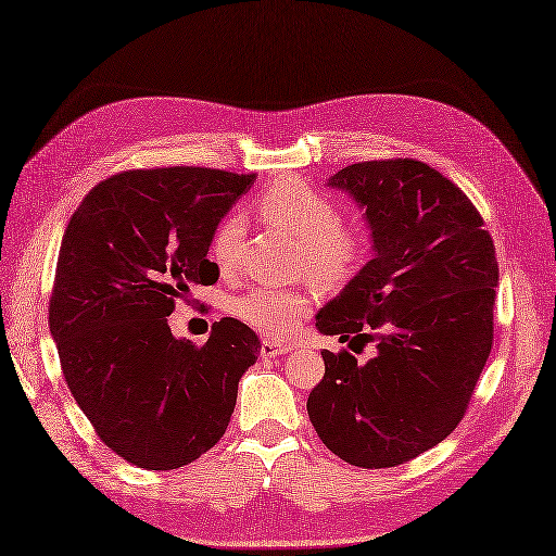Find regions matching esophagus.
Wrapping results in <instances>:
<instances>
[{
    "instance_id": "obj_1",
    "label": "esophagus",
    "mask_w": 556,
    "mask_h": 556,
    "mask_svg": "<svg viewBox=\"0 0 556 556\" xmlns=\"http://www.w3.org/2000/svg\"><path fill=\"white\" fill-rule=\"evenodd\" d=\"M289 353V346L285 344H277V341H263V346H260V356L263 358H277V356H285Z\"/></svg>"
}]
</instances>
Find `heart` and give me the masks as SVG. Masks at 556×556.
Here are the masks:
<instances>
[{
	"instance_id": "1",
	"label": "heart",
	"mask_w": 556,
	"mask_h": 556,
	"mask_svg": "<svg viewBox=\"0 0 556 556\" xmlns=\"http://www.w3.org/2000/svg\"><path fill=\"white\" fill-rule=\"evenodd\" d=\"M269 227L299 241V267L320 285H339L358 269L368 253V229L361 222L337 219V207L323 191L296 176L271 184L257 203ZM243 239L241 217L224 219L212 236L210 253L222 271H231ZM311 299L303 291L255 287L231 301V313L267 337H287L308 313Z\"/></svg>"
}]
</instances>
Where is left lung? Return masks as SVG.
I'll return each instance as SVG.
<instances>
[{
  "mask_svg": "<svg viewBox=\"0 0 556 556\" xmlns=\"http://www.w3.org/2000/svg\"><path fill=\"white\" fill-rule=\"evenodd\" d=\"M327 186L363 210L372 260L317 311L315 327L356 353L375 341V356L323 351L308 416L346 464L399 466L456 430L485 368L494 243L466 193L418 160L358 162Z\"/></svg>",
  "mask_w": 556,
  "mask_h": 556,
  "instance_id": "left-lung-1",
  "label": "left lung"
}]
</instances>
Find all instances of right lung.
<instances>
[{"label": "right lung", "mask_w": 556, "mask_h": 556, "mask_svg": "<svg viewBox=\"0 0 556 556\" xmlns=\"http://www.w3.org/2000/svg\"><path fill=\"white\" fill-rule=\"evenodd\" d=\"M255 174L167 167L116 174L83 198L59 248L50 334L100 440L148 470L188 466L219 442L260 339L233 317L203 346L167 317L219 279L207 251Z\"/></svg>", "instance_id": "obj_1"}]
</instances>
